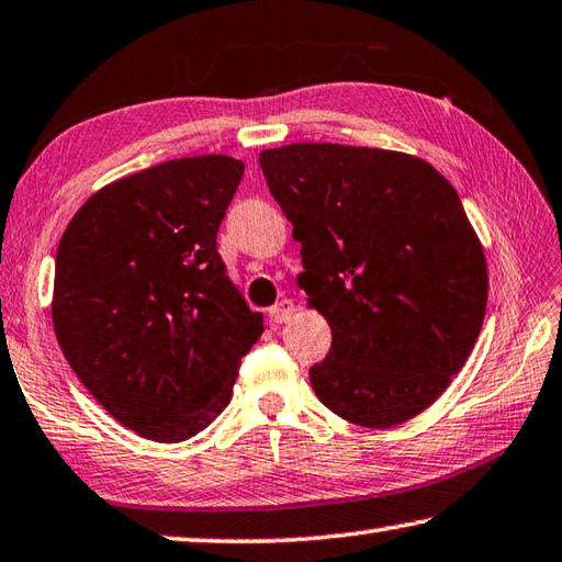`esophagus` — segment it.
<instances>
[{"instance_id": "34e87169", "label": "esophagus", "mask_w": 562, "mask_h": 562, "mask_svg": "<svg viewBox=\"0 0 562 562\" xmlns=\"http://www.w3.org/2000/svg\"><path fill=\"white\" fill-rule=\"evenodd\" d=\"M293 311H295L293 303H291L289 299H283V301H279V303H273L267 313H269V321H271L273 325H281V323H289V321H291Z\"/></svg>"}]
</instances>
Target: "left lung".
Masks as SVG:
<instances>
[{"mask_svg":"<svg viewBox=\"0 0 562 562\" xmlns=\"http://www.w3.org/2000/svg\"><path fill=\"white\" fill-rule=\"evenodd\" d=\"M301 241L299 285L333 330L315 396L367 428L428 408L468 362L486 261L454 188L416 156L342 144L259 154Z\"/></svg>","mask_w":562,"mask_h":562,"instance_id":"1","label":"left lung"}]
</instances>
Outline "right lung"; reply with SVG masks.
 Instances as JSON below:
<instances>
[{"instance_id":"right-lung-1","label":"right lung","mask_w":562,"mask_h":562,"mask_svg":"<svg viewBox=\"0 0 562 562\" xmlns=\"http://www.w3.org/2000/svg\"><path fill=\"white\" fill-rule=\"evenodd\" d=\"M241 176L245 164L220 154L158 164L98 190L60 237L58 345L142 438L181 442L207 428L263 333L217 251Z\"/></svg>"}]
</instances>
